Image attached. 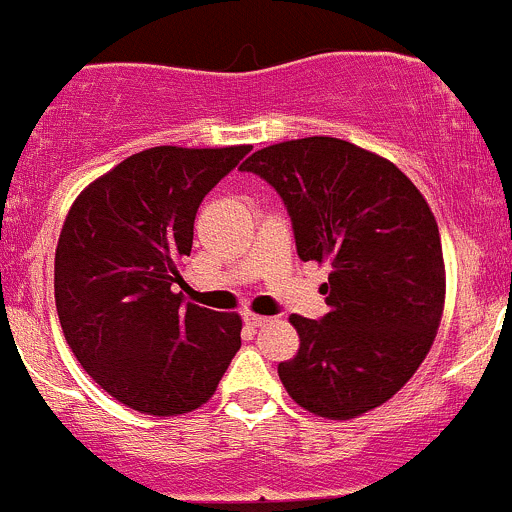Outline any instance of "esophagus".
I'll return each instance as SVG.
<instances>
[{
    "mask_svg": "<svg viewBox=\"0 0 512 512\" xmlns=\"http://www.w3.org/2000/svg\"><path fill=\"white\" fill-rule=\"evenodd\" d=\"M272 319L270 317H257V314H245V324L250 329H260L265 327V324H270Z\"/></svg>",
    "mask_w": 512,
    "mask_h": 512,
    "instance_id": "esophagus-1",
    "label": "esophagus"
}]
</instances>
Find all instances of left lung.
<instances>
[{"label":"left lung","mask_w":512,"mask_h":512,"mask_svg":"<svg viewBox=\"0 0 512 512\" xmlns=\"http://www.w3.org/2000/svg\"><path fill=\"white\" fill-rule=\"evenodd\" d=\"M242 170L285 200L299 260L332 267L329 312L289 317L299 349L277 366L287 394L332 421L386 404L426 359L446 299L426 198L391 160L329 136L267 146Z\"/></svg>","instance_id":"left-lung-1"}]
</instances>
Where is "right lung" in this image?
Returning a JSON list of instances; mask_svg holds the SVG:
<instances>
[{"mask_svg": "<svg viewBox=\"0 0 512 512\" xmlns=\"http://www.w3.org/2000/svg\"><path fill=\"white\" fill-rule=\"evenodd\" d=\"M250 146L133 153L71 205L54 260L66 344L128 409L178 416L203 406L240 349L242 319L183 304L180 262L205 195Z\"/></svg>", "mask_w": 512, "mask_h": 512, "instance_id": "right-lung-1", "label": "right lung"}]
</instances>
